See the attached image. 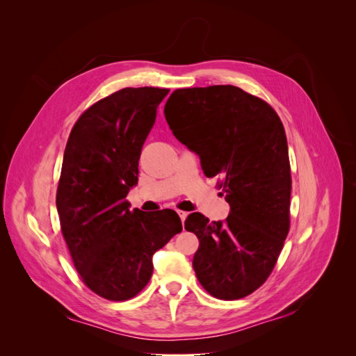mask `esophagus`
<instances>
[{
    "label": "esophagus",
    "mask_w": 356,
    "mask_h": 356,
    "mask_svg": "<svg viewBox=\"0 0 356 356\" xmlns=\"http://www.w3.org/2000/svg\"><path fill=\"white\" fill-rule=\"evenodd\" d=\"M177 212H178V215H179V218H181V221H182V222H184V221H186V218H187V215H188V213H187V212H184V211H177Z\"/></svg>",
    "instance_id": "obj_1"
}]
</instances>
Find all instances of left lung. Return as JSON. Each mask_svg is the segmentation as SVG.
<instances>
[{
  "label": "left lung",
  "mask_w": 356,
  "mask_h": 356,
  "mask_svg": "<svg viewBox=\"0 0 356 356\" xmlns=\"http://www.w3.org/2000/svg\"><path fill=\"white\" fill-rule=\"evenodd\" d=\"M172 134L200 157L230 204L224 221L190 213L199 239L193 268L220 300H239L270 276L289 232L291 166L285 129L266 101L236 86L177 89L165 105Z\"/></svg>",
  "instance_id": "obj_1"
}]
</instances>
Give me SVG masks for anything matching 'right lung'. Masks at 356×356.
Listing matches in <instances>:
<instances>
[{
    "label": "right lung",
    "instance_id": "obj_1",
    "mask_svg": "<svg viewBox=\"0 0 356 356\" xmlns=\"http://www.w3.org/2000/svg\"><path fill=\"white\" fill-rule=\"evenodd\" d=\"M169 89L126 88L89 106L71 129L56 191L60 230L81 281L124 301L153 275V254L182 230L172 209L131 211L138 161Z\"/></svg>",
    "mask_w": 356,
    "mask_h": 356
}]
</instances>
